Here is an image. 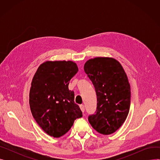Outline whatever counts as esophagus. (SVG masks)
<instances>
[{"instance_id": "1", "label": "esophagus", "mask_w": 160, "mask_h": 160, "mask_svg": "<svg viewBox=\"0 0 160 160\" xmlns=\"http://www.w3.org/2000/svg\"><path fill=\"white\" fill-rule=\"evenodd\" d=\"M80 110H82V112H84V111H85L84 105H83V104L80 105Z\"/></svg>"}]
</instances>
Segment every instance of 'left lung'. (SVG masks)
Segmentation results:
<instances>
[{
	"mask_svg": "<svg viewBox=\"0 0 160 160\" xmlns=\"http://www.w3.org/2000/svg\"><path fill=\"white\" fill-rule=\"evenodd\" d=\"M83 68L97 97V110L88 121L98 133L112 134L122 125L130 110L131 92L127 74L112 58L90 59Z\"/></svg>",
	"mask_w": 160,
	"mask_h": 160,
	"instance_id": "8db88e82",
	"label": "left lung"
}]
</instances>
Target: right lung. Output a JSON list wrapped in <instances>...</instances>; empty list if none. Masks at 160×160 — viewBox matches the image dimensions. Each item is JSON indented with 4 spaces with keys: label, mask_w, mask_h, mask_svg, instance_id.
<instances>
[{
    "label": "right lung",
    "mask_w": 160,
    "mask_h": 160,
    "mask_svg": "<svg viewBox=\"0 0 160 160\" xmlns=\"http://www.w3.org/2000/svg\"><path fill=\"white\" fill-rule=\"evenodd\" d=\"M78 71L73 62L47 61L39 65L33 76L29 94L31 112L50 136H63L74 120L82 117L80 107L74 103V91L68 87Z\"/></svg>",
    "instance_id": "obj_1"
}]
</instances>
